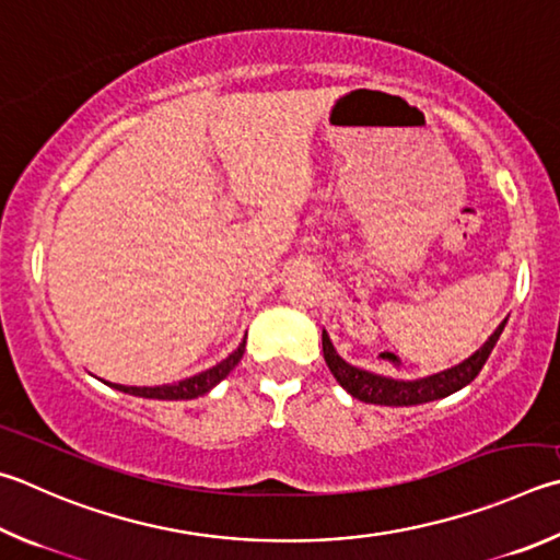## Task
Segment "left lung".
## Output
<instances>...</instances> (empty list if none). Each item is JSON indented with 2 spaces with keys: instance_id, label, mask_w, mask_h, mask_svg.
Masks as SVG:
<instances>
[{
  "instance_id": "8db88e82",
  "label": "left lung",
  "mask_w": 560,
  "mask_h": 560,
  "mask_svg": "<svg viewBox=\"0 0 560 560\" xmlns=\"http://www.w3.org/2000/svg\"><path fill=\"white\" fill-rule=\"evenodd\" d=\"M504 325L506 320L500 323V328L490 335V340H487L482 348L472 354V358H467L465 362L457 364V368L431 374V377L416 380V382L380 377V374L352 368V364L345 362L340 354L335 352L328 332L325 330H323V358H325V364L330 368L332 377L338 380L342 389L350 392L354 399L368 401V404H380V406H413V404L443 399V396L463 389L465 384H470L485 368L492 348L497 345V340H500Z\"/></svg>"
}]
</instances>
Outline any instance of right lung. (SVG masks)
Listing matches in <instances>:
<instances>
[{
	"instance_id": "add662e5",
	"label": "right lung",
	"mask_w": 560,
	"mask_h": 560,
	"mask_svg": "<svg viewBox=\"0 0 560 560\" xmlns=\"http://www.w3.org/2000/svg\"><path fill=\"white\" fill-rule=\"evenodd\" d=\"M242 354H245V340H242L240 348L230 354V358L222 360L215 368H210L206 372L196 374V377H188L183 382L176 384H164V386H121V384H109L115 386V389L125 392V394H135V396H144V399H196V396L208 394L212 386L220 384L222 380L228 377L230 370L235 368V364L242 360Z\"/></svg>"
}]
</instances>
